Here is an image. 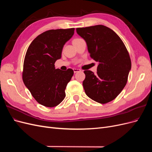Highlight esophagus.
<instances>
[{
	"label": "esophagus",
	"instance_id": "obj_1",
	"mask_svg": "<svg viewBox=\"0 0 152 152\" xmlns=\"http://www.w3.org/2000/svg\"><path fill=\"white\" fill-rule=\"evenodd\" d=\"M73 72H74V73H77V72H79L80 71V69H78V68H73Z\"/></svg>",
	"mask_w": 152,
	"mask_h": 152
}]
</instances>
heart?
I'll use <instances>...</instances> for the list:
<instances>
[{"mask_svg":"<svg viewBox=\"0 0 152 152\" xmlns=\"http://www.w3.org/2000/svg\"><path fill=\"white\" fill-rule=\"evenodd\" d=\"M78 39H74V40H73V41H75V40H78Z\"/></svg>","mask_w":152,"mask_h":152,"instance_id":"heart-1","label":"heart"}]
</instances>
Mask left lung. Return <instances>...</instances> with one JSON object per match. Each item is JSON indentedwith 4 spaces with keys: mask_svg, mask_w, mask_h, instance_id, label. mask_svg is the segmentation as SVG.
I'll return each mask as SVG.
<instances>
[{
    "mask_svg": "<svg viewBox=\"0 0 152 152\" xmlns=\"http://www.w3.org/2000/svg\"><path fill=\"white\" fill-rule=\"evenodd\" d=\"M87 45L90 56L98 62L97 73L85 70L86 95L104 104L113 100L126 85L131 61L121 39L112 29L99 25L76 29Z\"/></svg>",
    "mask_w": 152,
    "mask_h": 152,
    "instance_id": "obj_1",
    "label": "left lung"
}]
</instances>
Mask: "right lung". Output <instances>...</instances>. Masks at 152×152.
I'll list each match as a JSON object with an SVG mask.
<instances>
[{
	"mask_svg": "<svg viewBox=\"0 0 152 152\" xmlns=\"http://www.w3.org/2000/svg\"><path fill=\"white\" fill-rule=\"evenodd\" d=\"M75 28L50 30L32 41L26 53L23 80L39 104L46 107L58 105L65 98V89L73 70L56 69L64 45L74 34Z\"/></svg>",
	"mask_w": 152,
	"mask_h": 152,
	"instance_id": "right-lung-1",
	"label": "right lung"
}]
</instances>
